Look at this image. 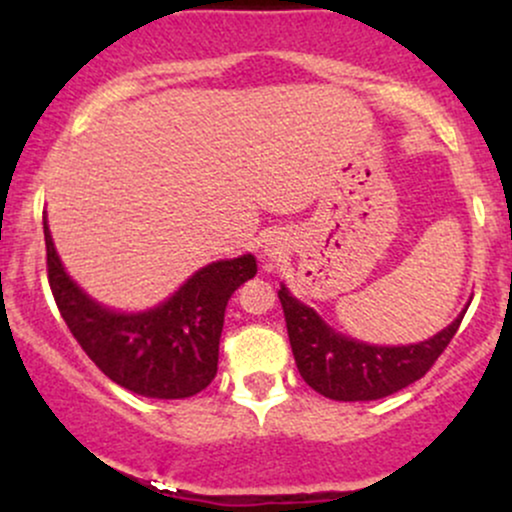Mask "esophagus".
I'll list each match as a JSON object with an SVG mask.
<instances>
[{
	"instance_id": "obj_1",
	"label": "esophagus",
	"mask_w": 512,
	"mask_h": 512,
	"mask_svg": "<svg viewBox=\"0 0 512 512\" xmlns=\"http://www.w3.org/2000/svg\"><path fill=\"white\" fill-rule=\"evenodd\" d=\"M264 260L267 262H276L281 257V243L276 238H269L264 240V250H262Z\"/></svg>"
}]
</instances>
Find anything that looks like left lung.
<instances>
[{"mask_svg": "<svg viewBox=\"0 0 512 512\" xmlns=\"http://www.w3.org/2000/svg\"><path fill=\"white\" fill-rule=\"evenodd\" d=\"M279 301L286 315L293 358L298 373L320 395L337 402H370L404 390L424 378L428 368L455 337L469 305L448 327L414 344H368L337 332L317 315L315 308L298 301L281 284Z\"/></svg>", "mask_w": 512, "mask_h": 512, "instance_id": "left-lung-1", "label": "left lung"}]
</instances>
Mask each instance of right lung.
<instances>
[{
    "label": "right lung",
    "instance_id": "add662e5",
    "mask_svg": "<svg viewBox=\"0 0 512 512\" xmlns=\"http://www.w3.org/2000/svg\"><path fill=\"white\" fill-rule=\"evenodd\" d=\"M48 276L57 308L88 358L134 395L185 399L219 370L223 315L231 296L257 274L252 252L197 269L166 301L144 310L98 303L67 274L43 216Z\"/></svg>",
    "mask_w": 512,
    "mask_h": 512
}]
</instances>
